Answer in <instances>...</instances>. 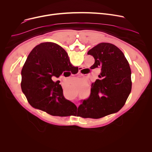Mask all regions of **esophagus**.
I'll list each match as a JSON object with an SVG mask.
<instances>
[{
    "mask_svg": "<svg viewBox=\"0 0 152 152\" xmlns=\"http://www.w3.org/2000/svg\"><path fill=\"white\" fill-rule=\"evenodd\" d=\"M81 75H82V76H83V75H82V74H81Z\"/></svg>",
    "mask_w": 152,
    "mask_h": 152,
    "instance_id": "esophagus-1",
    "label": "esophagus"
}]
</instances>
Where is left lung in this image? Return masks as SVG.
Masks as SVG:
<instances>
[{
  "mask_svg": "<svg viewBox=\"0 0 152 152\" xmlns=\"http://www.w3.org/2000/svg\"><path fill=\"white\" fill-rule=\"evenodd\" d=\"M100 68L99 79L92 84L90 97L79 107L83 118L98 119L118 112L124 105L132 89L131 70L123 52L116 45L102 42L89 50Z\"/></svg>",
  "mask_w": 152,
  "mask_h": 152,
  "instance_id": "obj_1",
  "label": "left lung"
}]
</instances>
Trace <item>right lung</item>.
<instances>
[{"instance_id": "1", "label": "right lung", "mask_w": 152, "mask_h": 152, "mask_svg": "<svg viewBox=\"0 0 152 152\" xmlns=\"http://www.w3.org/2000/svg\"><path fill=\"white\" fill-rule=\"evenodd\" d=\"M74 68L66 51L58 44L47 42L36 45L21 73V90L29 104L52 116H69V111L77 107L65 98L61 85L53 79Z\"/></svg>"}]
</instances>
